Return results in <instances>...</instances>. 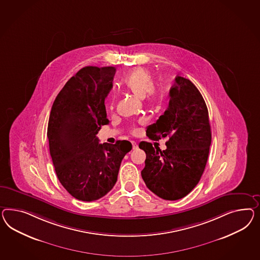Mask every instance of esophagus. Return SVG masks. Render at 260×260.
I'll use <instances>...</instances> for the list:
<instances>
[{
  "label": "esophagus",
  "mask_w": 260,
  "mask_h": 260,
  "mask_svg": "<svg viewBox=\"0 0 260 260\" xmlns=\"http://www.w3.org/2000/svg\"><path fill=\"white\" fill-rule=\"evenodd\" d=\"M132 145H133V148H134V149H137V148H138V145H137L136 142L133 141V142H132Z\"/></svg>",
  "instance_id": "34e87169"
}]
</instances>
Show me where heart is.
Here are the masks:
<instances>
[{"label": "heart", "instance_id": "1", "mask_svg": "<svg viewBox=\"0 0 260 260\" xmlns=\"http://www.w3.org/2000/svg\"><path fill=\"white\" fill-rule=\"evenodd\" d=\"M124 88L138 99H153L156 95L154 81L150 73L146 69L137 68L124 80ZM135 132V131H134Z\"/></svg>", "mask_w": 260, "mask_h": 260}]
</instances>
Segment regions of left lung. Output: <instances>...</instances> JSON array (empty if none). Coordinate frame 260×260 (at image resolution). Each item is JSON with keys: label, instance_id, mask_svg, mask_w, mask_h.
<instances>
[{"label": "left lung", "instance_id": "left-lung-1", "mask_svg": "<svg viewBox=\"0 0 260 260\" xmlns=\"http://www.w3.org/2000/svg\"><path fill=\"white\" fill-rule=\"evenodd\" d=\"M167 111L147 127L151 140L167 138V149L141 142L146 152L141 175L155 195L176 201L189 194L201 180L208 159L211 126L203 95L189 79L176 77Z\"/></svg>", "mask_w": 260, "mask_h": 260}]
</instances>
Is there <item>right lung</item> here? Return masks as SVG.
<instances>
[{"instance_id":"obj_1","label":"right lung","mask_w":260,"mask_h":260,"mask_svg":"<svg viewBox=\"0 0 260 260\" xmlns=\"http://www.w3.org/2000/svg\"><path fill=\"white\" fill-rule=\"evenodd\" d=\"M115 72L114 67L80 69L56 95L50 112L47 137L56 176L79 201H96L110 192L133 148L128 141L99 144L96 137L109 123L104 102Z\"/></svg>"}]
</instances>
